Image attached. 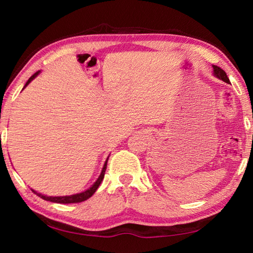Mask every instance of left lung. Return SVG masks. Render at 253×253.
<instances>
[{"label": "left lung", "mask_w": 253, "mask_h": 253, "mask_svg": "<svg viewBox=\"0 0 253 253\" xmlns=\"http://www.w3.org/2000/svg\"><path fill=\"white\" fill-rule=\"evenodd\" d=\"M213 72H214V75H215V76H216L217 78L222 79L223 82H225V83L229 84V79H228V77H227L226 73H225V72L223 71V69H222L221 67H218V66L213 65Z\"/></svg>", "instance_id": "8db88e82"}]
</instances>
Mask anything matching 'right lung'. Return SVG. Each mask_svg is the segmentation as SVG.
<instances>
[{
	"label": "right lung",
	"instance_id": "add662e5",
	"mask_svg": "<svg viewBox=\"0 0 253 253\" xmlns=\"http://www.w3.org/2000/svg\"><path fill=\"white\" fill-rule=\"evenodd\" d=\"M39 74V72L35 73L32 76L28 79V82L26 83L25 87L26 88L27 85H28V84L31 82L32 79H34L35 77H37V75ZM106 165H107V160L105 161L104 163V166L103 169H102V171H101V175L99 176V178L96 179V181L94 182V184L91 186L89 189H87L84 192H80V193H76V195H73V196H64V197H47V196H43L41 195V193H38L37 191L32 190L34 191L37 196H39L40 198L43 199V200H46V201H51V202H56V203H79V202H83V201H85L87 199H89L91 196L93 195V193L96 191V189H98L101 181L103 180L104 178V174H105V169H106Z\"/></svg>",
	"mask_w": 253,
	"mask_h": 253
}]
</instances>
